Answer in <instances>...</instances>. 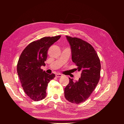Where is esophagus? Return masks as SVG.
Masks as SVG:
<instances>
[{"instance_id":"34e87169","label":"esophagus","mask_w":124,"mask_h":124,"mask_svg":"<svg viewBox=\"0 0 124 124\" xmlns=\"http://www.w3.org/2000/svg\"><path fill=\"white\" fill-rule=\"evenodd\" d=\"M56 77L57 78H60V77H62V75L60 74V73H57V74H56Z\"/></svg>"}]
</instances>
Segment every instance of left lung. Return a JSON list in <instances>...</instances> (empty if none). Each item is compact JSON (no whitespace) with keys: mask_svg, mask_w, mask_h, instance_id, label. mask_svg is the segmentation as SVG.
Listing matches in <instances>:
<instances>
[{"mask_svg":"<svg viewBox=\"0 0 124 124\" xmlns=\"http://www.w3.org/2000/svg\"><path fill=\"white\" fill-rule=\"evenodd\" d=\"M70 44L72 61L81 72L78 81L70 78L64 88V97L72 103L85 101L95 90L100 78L101 63L94 48L87 42L77 38L66 36Z\"/></svg>","mask_w":124,"mask_h":124,"instance_id":"left-lung-1","label":"left lung"}]
</instances>
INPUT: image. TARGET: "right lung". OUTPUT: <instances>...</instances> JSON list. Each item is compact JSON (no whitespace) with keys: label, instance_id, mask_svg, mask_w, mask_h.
<instances>
[{"label":"right lung","instance_id":"1","mask_svg":"<svg viewBox=\"0 0 124 124\" xmlns=\"http://www.w3.org/2000/svg\"><path fill=\"white\" fill-rule=\"evenodd\" d=\"M61 38L60 35L44 37L29 44L22 51L18 60L17 71L26 95L35 101L46 96L48 84L55 75L49 74L40 68L45 66L47 51Z\"/></svg>","mask_w":124,"mask_h":124}]
</instances>
